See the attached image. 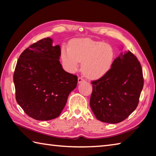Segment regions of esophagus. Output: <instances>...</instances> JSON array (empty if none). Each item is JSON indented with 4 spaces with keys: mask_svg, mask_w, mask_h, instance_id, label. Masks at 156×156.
Instances as JSON below:
<instances>
[{
    "mask_svg": "<svg viewBox=\"0 0 156 156\" xmlns=\"http://www.w3.org/2000/svg\"><path fill=\"white\" fill-rule=\"evenodd\" d=\"M78 83H83V82H84V79L82 77H79L78 79Z\"/></svg>",
    "mask_w": 156,
    "mask_h": 156,
    "instance_id": "34e87169",
    "label": "esophagus"
}]
</instances>
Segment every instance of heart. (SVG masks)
<instances>
[{
	"mask_svg": "<svg viewBox=\"0 0 156 156\" xmlns=\"http://www.w3.org/2000/svg\"><path fill=\"white\" fill-rule=\"evenodd\" d=\"M61 58L64 68L73 73L82 63V72L86 77L98 79L102 77L111 68L115 52L110 45L88 38L73 39L69 48L63 47Z\"/></svg>",
	"mask_w": 156,
	"mask_h": 156,
	"instance_id": "1",
	"label": "heart"
}]
</instances>
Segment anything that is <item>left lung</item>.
Listing matches in <instances>:
<instances>
[{"label": "left lung", "instance_id": "obj_1", "mask_svg": "<svg viewBox=\"0 0 156 156\" xmlns=\"http://www.w3.org/2000/svg\"><path fill=\"white\" fill-rule=\"evenodd\" d=\"M91 84L90 106L96 118L105 123H120L139 102L144 85L141 65L129 51L121 54L108 72Z\"/></svg>", "mask_w": 156, "mask_h": 156}]
</instances>
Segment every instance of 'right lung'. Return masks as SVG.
<instances>
[{
    "mask_svg": "<svg viewBox=\"0 0 156 156\" xmlns=\"http://www.w3.org/2000/svg\"><path fill=\"white\" fill-rule=\"evenodd\" d=\"M61 48L47 37L35 42L20 56L13 73L16 99L30 117L48 121L58 117L78 77L65 71L59 61Z\"/></svg>",
    "mask_w": 156,
    "mask_h": 156,
    "instance_id": "obj_1",
    "label": "right lung"
}]
</instances>
